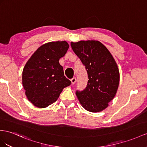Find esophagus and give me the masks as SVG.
Returning a JSON list of instances; mask_svg holds the SVG:
<instances>
[{
	"label": "esophagus",
	"mask_w": 147,
	"mask_h": 147,
	"mask_svg": "<svg viewBox=\"0 0 147 147\" xmlns=\"http://www.w3.org/2000/svg\"><path fill=\"white\" fill-rule=\"evenodd\" d=\"M71 83H72V84H74L76 82V78H73L71 80Z\"/></svg>",
	"instance_id": "esophagus-1"
}]
</instances>
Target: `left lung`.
Returning <instances> with one entry per match:
<instances>
[{"label": "left lung", "mask_w": 147, "mask_h": 147, "mask_svg": "<svg viewBox=\"0 0 147 147\" xmlns=\"http://www.w3.org/2000/svg\"><path fill=\"white\" fill-rule=\"evenodd\" d=\"M71 46L85 66L89 78L83 91H76L78 98L86 110L102 111L114 99L119 87L117 63L107 48L98 41L71 42Z\"/></svg>", "instance_id": "left-lung-1"}]
</instances>
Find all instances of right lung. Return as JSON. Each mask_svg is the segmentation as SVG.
I'll list each match as a JSON object with an SVG mask.
<instances>
[{
	"label": "right lung",
	"mask_w": 147,
	"mask_h": 147,
	"mask_svg": "<svg viewBox=\"0 0 147 147\" xmlns=\"http://www.w3.org/2000/svg\"><path fill=\"white\" fill-rule=\"evenodd\" d=\"M68 48L65 41L45 43L26 63L22 84L28 100L35 106L44 108L50 106L58 99L63 89L71 84L59 63Z\"/></svg>",
	"instance_id": "right-lung-1"
}]
</instances>
